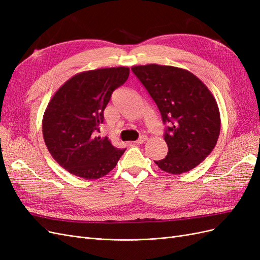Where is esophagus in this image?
I'll use <instances>...</instances> for the list:
<instances>
[{
    "label": "esophagus",
    "instance_id": "1",
    "mask_svg": "<svg viewBox=\"0 0 260 260\" xmlns=\"http://www.w3.org/2000/svg\"><path fill=\"white\" fill-rule=\"evenodd\" d=\"M146 141H147V137L146 136H142L139 140H137L135 143H137V144H143V143L146 142Z\"/></svg>",
    "mask_w": 260,
    "mask_h": 260
}]
</instances>
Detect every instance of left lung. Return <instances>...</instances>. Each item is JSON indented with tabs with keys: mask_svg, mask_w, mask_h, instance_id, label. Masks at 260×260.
<instances>
[{
	"mask_svg": "<svg viewBox=\"0 0 260 260\" xmlns=\"http://www.w3.org/2000/svg\"><path fill=\"white\" fill-rule=\"evenodd\" d=\"M131 70L155 101L164 123L170 125L164 138L168 154L155 164L172 175L199 166L220 135L219 107L209 89L183 68L148 64Z\"/></svg>",
	"mask_w": 260,
	"mask_h": 260,
	"instance_id": "8db88e82",
	"label": "left lung"
}]
</instances>
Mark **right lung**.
<instances>
[{"instance_id": "1", "label": "right lung", "mask_w": 260, "mask_h": 260, "mask_svg": "<svg viewBox=\"0 0 260 260\" xmlns=\"http://www.w3.org/2000/svg\"><path fill=\"white\" fill-rule=\"evenodd\" d=\"M128 67L88 70L75 75L55 92L46 107L43 139L53 158L72 175L86 180L113 170L125 149L96 137L112 93L127 81Z\"/></svg>"}]
</instances>
